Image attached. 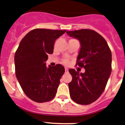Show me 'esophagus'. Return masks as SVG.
<instances>
[{
	"label": "esophagus",
	"mask_w": 125,
	"mask_h": 125,
	"mask_svg": "<svg viewBox=\"0 0 125 125\" xmlns=\"http://www.w3.org/2000/svg\"><path fill=\"white\" fill-rule=\"evenodd\" d=\"M68 72V68H65V72H66V73H67V72Z\"/></svg>",
	"instance_id": "34e87169"
}]
</instances>
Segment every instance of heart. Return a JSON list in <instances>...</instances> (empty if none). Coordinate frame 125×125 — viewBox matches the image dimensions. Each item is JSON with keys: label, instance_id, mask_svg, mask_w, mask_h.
<instances>
[{"label": "heart", "instance_id": "1", "mask_svg": "<svg viewBox=\"0 0 125 125\" xmlns=\"http://www.w3.org/2000/svg\"><path fill=\"white\" fill-rule=\"evenodd\" d=\"M67 62H68V61H67V60L64 61V63H67Z\"/></svg>", "mask_w": 125, "mask_h": 125}]
</instances>
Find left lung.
Instances as JSON below:
<instances>
[{"label":"left lung","instance_id":"1","mask_svg":"<svg viewBox=\"0 0 125 125\" xmlns=\"http://www.w3.org/2000/svg\"><path fill=\"white\" fill-rule=\"evenodd\" d=\"M79 40L80 49L77 64L85 69L79 73L70 69L72 82L68 83L70 97L77 104L88 105L95 102L105 90L111 75L112 53L106 40L93 30L66 31Z\"/></svg>","mask_w":125,"mask_h":125}]
</instances>
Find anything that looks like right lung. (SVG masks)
I'll use <instances>...</instances> for the list:
<instances>
[{
    "label": "right lung",
    "instance_id": "add662e5",
    "mask_svg": "<svg viewBox=\"0 0 125 125\" xmlns=\"http://www.w3.org/2000/svg\"><path fill=\"white\" fill-rule=\"evenodd\" d=\"M66 31L36 29L20 43L14 55L15 73L24 93L32 100L43 103L55 97L64 68L60 64L46 67L45 61L48 54L53 53L55 40Z\"/></svg>",
    "mask_w": 125,
    "mask_h": 125
}]
</instances>
